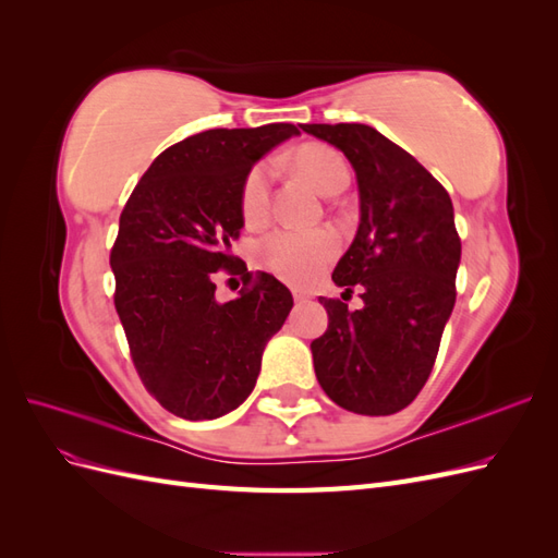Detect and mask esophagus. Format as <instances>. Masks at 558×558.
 <instances>
[{
    "label": "esophagus",
    "instance_id": "esophagus-1",
    "mask_svg": "<svg viewBox=\"0 0 558 558\" xmlns=\"http://www.w3.org/2000/svg\"><path fill=\"white\" fill-rule=\"evenodd\" d=\"M293 298H295V302H307L312 298V293L305 289H293Z\"/></svg>",
    "mask_w": 558,
    "mask_h": 558
}]
</instances>
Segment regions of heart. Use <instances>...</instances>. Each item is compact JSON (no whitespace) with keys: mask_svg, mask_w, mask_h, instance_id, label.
<instances>
[{"mask_svg":"<svg viewBox=\"0 0 558 558\" xmlns=\"http://www.w3.org/2000/svg\"><path fill=\"white\" fill-rule=\"evenodd\" d=\"M291 165L324 195L340 193L349 183L344 158L326 144H302L293 150ZM269 195H272V162L260 160L244 174L240 185V211L246 226L258 228L267 221ZM337 248L340 240L332 230L283 228L269 232L260 242L258 253L263 265L279 279L305 283L335 258Z\"/></svg>","mask_w":558,"mask_h":558,"instance_id":"1","label":"heart"}]
</instances>
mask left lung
<instances>
[{
  "instance_id": "1",
  "label": "left lung",
  "mask_w": 558,
  "mask_h": 558,
  "mask_svg": "<svg viewBox=\"0 0 558 558\" xmlns=\"http://www.w3.org/2000/svg\"><path fill=\"white\" fill-rule=\"evenodd\" d=\"M337 146L359 181L356 240L332 281L351 298H318L328 330L312 342L316 379L353 414H396L418 396L456 302L461 238L445 185L408 150L363 123L300 125Z\"/></svg>"
}]
</instances>
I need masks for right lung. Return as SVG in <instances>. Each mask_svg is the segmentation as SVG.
I'll list each match as a JSON object with an SVG mask.
<instances>
[{"label": "right lung", "mask_w": 558, "mask_h": 558, "mask_svg": "<svg viewBox=\"0 0 558 558\" xmlns=\"http://www.w3.org/2000/svg\"><path fill=\"white\" fill-rule=\"evenodd\" d=\"M293 134L291 123L193 134L162 150L125 202L109 258L113 305L146 391L181 418L240 408L293 307L281 281L230 253L244 228V174ZM218 268L243 275L240 299L215 300Z\"/></svg>", "instance_id": "right-lung-1"}]
</instances>
